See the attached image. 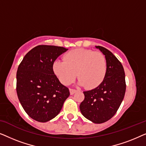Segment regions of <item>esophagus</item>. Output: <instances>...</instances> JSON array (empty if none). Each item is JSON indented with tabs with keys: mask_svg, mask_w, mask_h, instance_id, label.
Returning <instances> with one entry per match:
<instances>
[{
	"mask_svg": "<svg viewBox=\"0 0 146 146\" xmlns=\"http://www.w3.org/2000/svg\"><path fill=\"white\" fill-rule=\"evenodd\" d=\"M77 92V90H75V89H72V88L70 89V93L71 95L74 94L75 92Z\"/></svg>",
	"mask_w": 146,
	"mask_h": 146,
	"instance_id": "34e87169",
	"label": "esophagus"
}]
</instances>
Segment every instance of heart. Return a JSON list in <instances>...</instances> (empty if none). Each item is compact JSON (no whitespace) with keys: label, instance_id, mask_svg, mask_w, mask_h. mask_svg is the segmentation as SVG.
<instances>
[{"label":"heart","instance_id":"obj_1","mask_svg":"<svg viewBox=\"0 0 146 146\" xmlns=\"http://www.w3.org/2000/svg\"><path fill=\"white\" fill-rule=\"evenodd\" d=\"M52 68L63 84H71L77 75L80 84L87 89H94L99 86L105 78L107 60L100 52L78 48L66 54L64 61L54 62Z\"/></svg>","mask_w":146,"mask_h":146}]
</instances>
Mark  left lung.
Here are the masks:
<instances>
[{
  "label": "left lung",
  "instance_id": "1",
  "mask_svg": "<svg viewBox=\"0 0 146 146\" xmlns=\"http://www.w3.org/2000/svg\"><path fill=\"white\" fill-rule=\"evenodd\" d=\"M96 48L106 58V75L99 86L84 92L85 98L80 105V110L86 118L95 123H102L117 112L124 97L126 85L124 70L118 59L105 48L100 46Z\"/></svg>",
  "mask_w": 146,
  "mask_h": 146
}]
</instances>
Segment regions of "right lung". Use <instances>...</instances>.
<instances>
[{
    "label": "right lung",
    "mask_w": 146,
    "mask_h": 146,
    "mask_svg": "<svg viewBox=\"0 0 146 146\" xmlns=\"http://www.w3.org/2000/svg\"><path fill=\"white\" fill-rule=\"evenodd\" d=\"M67 48L39 45L25 56L17 72V92L23 109L31 118L46 122L60 111L69 89L54 74V62Z\"/></svg>",
    "instance_id": "add662e5"
}]
</instances>
